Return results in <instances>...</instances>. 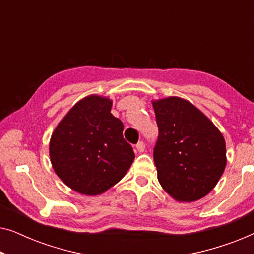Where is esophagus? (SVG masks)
I'll list each match as a JSON object with an SVG mask.
<instances>
[{
	"label": "esophagus",
	"instance_id": "obj_1",
	"mask_svg": "<svg viewBox=\"0 0 254 254\" xmlns=\"http://www.w3.org/2000/svg\"><path fill=\"white\" fill-rule=\"evenodd\" d=\"M136 149H137L138 152H143L145 150V145H144L143 142H142V141L138 142V143L136 144Z\"/></svg>",
	"mask_w": 254,
	"mask_h": 254
}]
</instances>
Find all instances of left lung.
<instances>
[{
	"mask_svg": "<svg viewBox=\"0 0 254 254\" xmlns=\"http://www.w3.org/2000/svg\"><path fill=\"white\" fill-rule=\"evenodd\" d=\"M159 130L154 149L158 182L179 202H193L216 186L227 165L225 140L209 118L189 100H152Z\"/></svg>",
	"mask_w": 254,
	"mask_h": 254,
	"instance_id": "1",
	"label": "left lung"
}]
</instances>
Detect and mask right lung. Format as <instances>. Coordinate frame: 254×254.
<instances>
[{"mask_svg": "<svg viewBox=\"0 0 254 254\" xmlns=\"http://www.w3.org/2000/svg\"><path fill=\"white\" fill-rule=\"evenodd\" d=\"M112 99L90 95L78 100L52 133L50 158L59 178L72 190L99 195L120 182L135 158L123 136L124 125L111 113Z\"/></svg>", "mask_w": 254, "mask_h": 254, "instance_id": "obj_1", "label": "right lung"}]
</instances>
